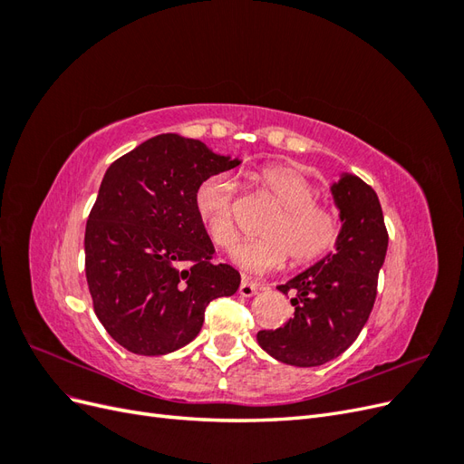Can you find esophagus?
<instances>
[{"label": "esophagus", "mask_w": 464, "mask_h": 464, "mask_svg": "<svg viewBox=\"0 0 464 464\" xmlns=\"http://www.w3.org/2000/svg\"><path fill=\"white\" fill-rule=\"evenodd\" d=\"M257 290H259V286L254 283V280H249V278H242L240 288H237V292H240L244 298H251V296H256Z\"/></svg>", "instance_id": "esophagus-1"}]
</instances>
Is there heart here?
<instances>
[{
    "mask_svg": "<svg viewBox=\"0 0 464 464\" xmlns=\"http://www.w3.org/2000/svg\"><path fill=\"white\" fill-rule=\"evenodd\" d=\"M254 181L280 205V210L265 227L266 237L234 251L236 263L246 271L278 269L288 256L294 266L312 265L339 242V215L317 201L315 186L296 168L265 166L254 174ZM193 207L208 240L220 249H230L237 237L232 178L224 172L203 178L195 188Z\"/></svg>",
    "mask_w": 464,
    "mask_h": 464,
    "instance_id": "1",
    "label": "heart"
}]
</instances>
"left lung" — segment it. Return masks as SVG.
Listing matches in <instances>:
<instances>
[{
    "mask_svg": "<svg viewBox=\"0 0 464 464\" xmlns=\"http://www.w3.org/2000/svg\"><path fill=\"white\" fill-rule=\"evenodd\" d=\"M333 198L343 220L336 254L276 286L292 296L294 317L285 327L257 333L265 353L290 366L312 368L341 356L375 304L389 242L377 193L358 176L344 174L333 186Z\"/></svg>",
    "mask_w": 464,
    "mask_h": 464,
    "instance_id": "1",
    "label": "left lung"
}]
</instances>
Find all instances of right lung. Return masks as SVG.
<instances>
[{"label": "right lung", "instance_id": "add662e5", "mask_svg": "<svg viewBox=\"0 0 464 464\" xmlns=\"http://www.w3.org/2000/svg\"><path fill=\"white\" fill-rule=\"evenodd\" d=\"M240 162L198 139L162 133L111 162L85 230L94 314L125 350L162 356L199 334L210 300L232 296L240 273L213 263L193 193Z\"/></svg>", "mask_w": 464, "mask_h": 464}]
</instances>
